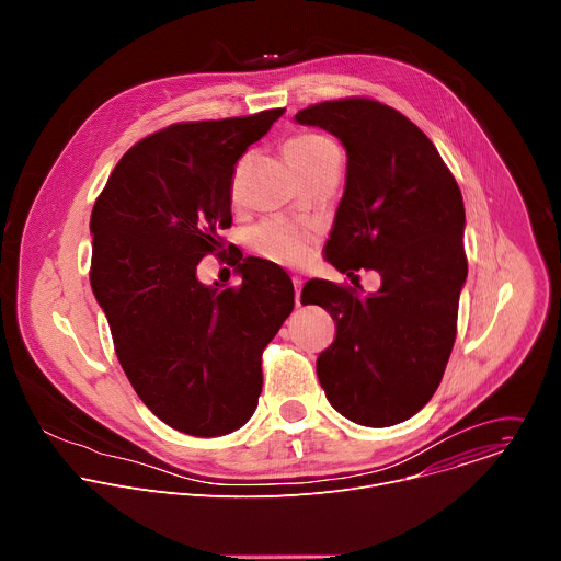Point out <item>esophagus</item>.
<instances>
[{
  "instance_id": "esophagus-1",
  "label": "esophagus",
  "mask_w": 561,
  "mask_h": 561,
  "mask_svg": "<svg viewBox=\"0 0 561 561\" xmlns=\"http://www.w3.org/2000/svg\"><path fill=\"white\" fill-rule=\"evenodd\" d=\"M301 286H304L301 277H293V288H295V306H297V308L301 306Z\"/></svg>"
}]
</instances>
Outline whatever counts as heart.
Wrapping results in <instances>:
<instances>
[{"label": "heart", "mask_w": 561, "mask_h": 561, "mask_svg": "<svg viewBox=\"0 0 561 561\" xmlns=\"http://www.w3.org/2000/svg\"><path fill=\"white\" fill-rule=\"evenodd\" d=\"M284 152L288 157V162L295 167V171L299 175H304L314 164L322 162L327 154L340 152V148L331 137H327L322 133L299 130V133H293L284 141ZM244 162L247 159H242V162H239L234 169L232 191H237V182H239V175H242ZM251 247L264 260H268L273 264H282V266H299L310 255L308 234L286 221H266V224L257 226L251 232Z\"/></svg>", "instance_id": "obj_1"}]
</instances>
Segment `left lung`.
Masks as SVG:
<instances>
[{
	"label": "left lung",
	"instance_id": "obj_1",
	"mask_svg": "<svg viewBox=\"0 0 561 561\" xmlns=\"http://www.w3.org/2000/svg\"><path fill=\"white\" fill-rule=\"evenodd\" d=\"M295 119L333 133L348 154L327 260L346 275H381L368 295L306 282L301 304L335 319V342L319 353L317 377L351 422L392 426L428 404L455 344L468 275L463 199L435 144L377 100L312 104Z\"/></svg>",
	"mask_w": 561,
	"mask_h": 561
}]
</instances>
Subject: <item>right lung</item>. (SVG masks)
I'll return each instance as SVG.
<instances>
[{"label":"right lung","mask_w":561,"mask_h":561,"mask_svg":"<svg viewBox=\"0 0 561 561\" xmlns=\"http://www.w3.org/2000/svg\"><path fill=\"white\" fill-rule=\"evenodd\" d=\"M282 115L157 130L124 152L93 206L91 286L117 359L141 402L186 435L217 437L251 420L262 353L295 304L286 273L260 257L239 264V286L197 279L232 224L237 159Z\"/></svg>","instance_id":"obj_1"}]
</instances>
